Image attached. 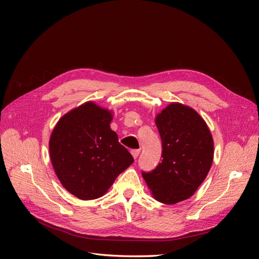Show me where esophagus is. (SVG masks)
<instances>
[{
	"instance_id": "34e87169",
	"label": "esophagus",
	"mask_w": 259,
	"mask_h": 259,
	"mask_svg": "<svg viewBox=\"0 0 259 259\" xmlns=\"http://www.w3.org/2000/svg\"><path fill=\"white\" fill-rule=\"evenodd\" d=\"M131 153H132V155H133V158L137 159V156H138L139 153H140V150H139V149H134V150L131 151Z\"/></svg>"
}]
</instances>
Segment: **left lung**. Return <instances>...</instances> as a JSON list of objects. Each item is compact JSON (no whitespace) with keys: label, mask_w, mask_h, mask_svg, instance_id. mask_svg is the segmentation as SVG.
<instances>
[{"label":"left lung","mask_w":259,"mask_h":259,"mask_svg":"<svg viewBox=\"0 0 259 259\" xmlns=\"http://www.w3.org/2000/svg\"><path fill=\"white\" fill-rule=\"evenodd\" d=\"M162 162L143 177L153 198L165 204L189 199L204 182L214 158V142L194 109L171 103L155 117Z\"/></svg>","instance_id":"left-lung-1"}]
</instances>
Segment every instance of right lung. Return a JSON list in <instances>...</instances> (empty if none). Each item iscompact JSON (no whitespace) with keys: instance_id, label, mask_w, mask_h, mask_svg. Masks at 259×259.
Masks as SVG:
<instances>
[{"instance_id":"right-lung-1","label":"right lung","mask_w":259,"mask_h":259,"mask_svg":"<svg viewBox=\"0 0 259 259\" xmlns=\"http://www.w3.org/2000/svg\"><path fill=\"white\" fill-rule=\"evenodd\" d=\"M112 112L88 101L60 117L50 138L55 173L65 189L81 200L103 197L134 162L110 127Z\"/></svg>"}]
</instances>
